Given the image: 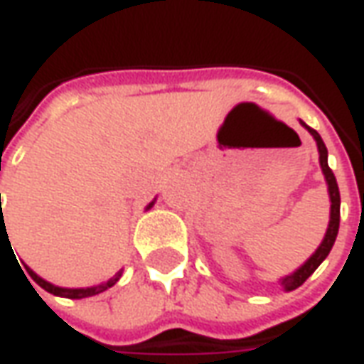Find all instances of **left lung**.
I'll return each mask as SVG.
<instances>
[{"instance_id": "left-lung-1", "label": "left lung", "mask_w": 364, "mask_h": 364, "mask_svg": "<svg viewBox=\"0 0 364 364\" xmlns=\"http://www.w3.org/2000/svg\"><path fill=\"white\" fill-rule=\"evenodd\" d=\"M302 124H304V122H302ZM306 128H308V132L316 138V144H318V151H320V166L323 175H326V181H328V189H329V198H331V214H329V226H328V232H326V237H323V242H321V245L316 250V253H314L312 257L306 261L302 267L282 279L281 284L284 287V290L298 289V287H300V284H302V282H304L306 279L316 271V269L320 267V263L328 257V253L331 252V247H333V244H336L337 232H339V205H341V198H339V187H337L336 175H333V171H331V167L328 166V148H326L323 140H321L320 134H318L314 128L310 127H306Z\"/></svg>"}]
</instances>
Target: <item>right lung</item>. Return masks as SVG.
I'll return each instance as SVG.
<instances>
[{
    "instance_id": "right-lung-1",
    "label": "right lung",
    "mask_w": 364,
    "mask_h": 364,
    "mask_svg": "<svg viewBox=\"0 0 364 364\" xmlns=\"http://www.w3.org/2000/svg\"><path fill=\"white\" fill-rule=\"evenodd\" d=\"M0 197H1V195H0ZM151 205H154V203H151ZM150 206H148V208H150ZM0 213H1V205H0ZM4 228H5V222H4V213H1L0 234L4 232ZM5 232H7V230H5ZM27 271H28V274L33 277V281H35L36 284L41 287V289L48 290L50 294H56V296H64V298H87V296H93V294H99V292H103V290L111 289L112 284H114V282L120 279V274H122L119 271V273L112 277L111 281H107L105 284H99V287H91V289H60V287H54V284H50V282H46L44 279H41L38 274L33 273V271H31L28 267H27Z\"/></svg>"
}]
</instances>
